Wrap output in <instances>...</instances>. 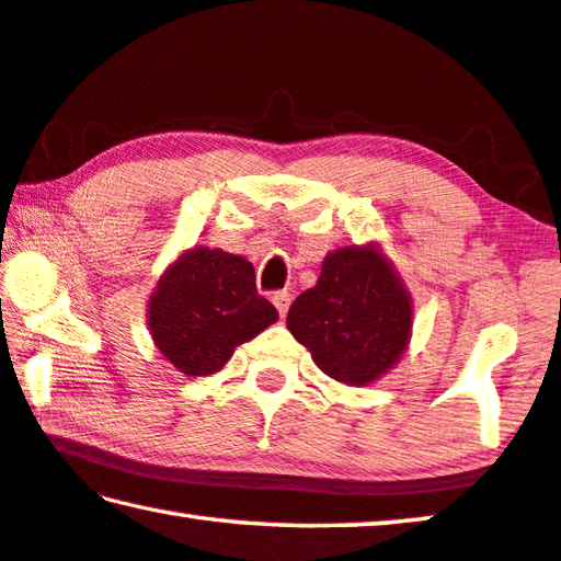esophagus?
Instances as JSON below:
<instances>
[{
	"label": "esophagus",
	"instance_id": "esophagus-1",
	"mask_svg": "<svg viewBox=\"0 0 561 561\" xmlns=\"http://www.w3.org/2000/svg\"><path fill=\"white\" fill-rule=\"evenodd\" d=\"M272 301H274V307H277L279 317H284V314L289 312V301H291V295H289V291H277V295L272 297Z\"/></svg>",
	"mask_w": 561,
	"mask_h": 561
}]
</instances>
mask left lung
<instances>
[{
  "label": "left lung",
  "mask_w": 561,
  "mask_h": 561,
  "mask_svg": "<svg viewBox=\"0 0 561 561\" xmlns=\"http://www.w3.org/2000/svg\"><path fill=\"white\" fill-rule=\"evenodd\" d=\"M412 324V295L377 242L329 252L314 287L287 314L317 367L346 387H367L394 369Z\"/></svg>",
  "instance_id": "left-lung-1"
}]
</instances>
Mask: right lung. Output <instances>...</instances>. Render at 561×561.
I'll return each instance as SVG.
<instances>
[{"instance_id":"obj_1","label":"right lung","mask_w":561,"mask_h":561,"mask_svg":"<svg viewBox=\"0 0 561 561\" xmlns=\"http://www.w3.org/2000/svg\"><path fill=\"white\" fill-rule=\"evenodd\" d=\"M277 319V309L256 295L252 262L199 244L167 266L147 301L154 346L186 377L215 375L239 344Z\"/></svg>"}]
</instances>
